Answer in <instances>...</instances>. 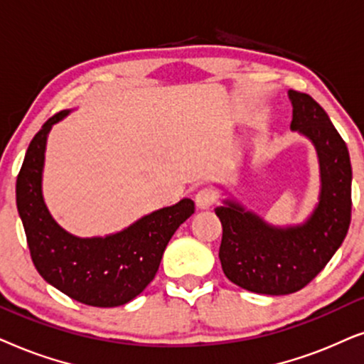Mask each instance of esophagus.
Returning a JSON list of instances; mask_svg holds the SVG:
<instances>
[{"label":"esophagus","mask_w":364,"mask_h":364,"mask_svg":"<svg viewBox=\"0 0 364 364\" xmlns=\"http://www.w3.org/2000/svg\"><path fill=\"white\" fill-rule=\"evenodd\" d=\"M195 201H196V206L200 208V210H208V208H211L213 205H215L216 195H215V191L210 190V188H203V190L196 193Z\"/></svg>","instance_id":"obj_1"}]
</instances>
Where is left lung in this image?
Listing matches in <instances>:
<instances>
[{
    "mask_svg": "<svg viewBox=\"0 0 364 364\" xmlns=\"http://www.w3.org/2000/svg\"><path fill=\"white\" fill-rule=\"evenodd\" d=\"M291 129L316 146L321 195L301 226L273 228L236 203L215 213L221 220V268L231 283L259 294H289L303 289L328 264L351 221V163L346 143L326 111L311 96L289 90Z\"/></svg>",
    "mask_w": 364,
    "mask_h": 364,
    "instance_id": "8db88e82",
    "label": "left lung"
}]
</instances>
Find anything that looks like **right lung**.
<instances>
[{"instance_id":"add662e5","label":"right lung","mask_w":364,"mask_h":364,"mask_svg":"<svg viewBox=\"0 0 364 364\" xmlns=\"http://www.w3.org/2000/svg\"><path fill=\"white\" fill-rule=\"evenodd\" d=\"M68 113L53 114L31 139L16 179L18 213L33 264L45 281L88 306H121L151 283L166 245L195 213V203L185 198L106 238H76L66 232L43 201L41 173L48 133Z\"/></svg>"}]
</instances>
